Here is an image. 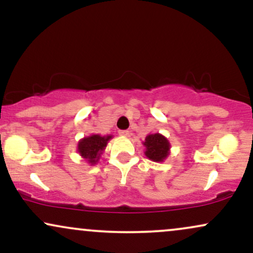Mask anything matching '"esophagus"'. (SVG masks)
<instances>
[{"label": "esophagus", "mask_w": 253, "mask_h": 253, "mask_svg": "<svg viewBox=\"0 0 253 253\" xmlns=\"http://www.w3.org/2000/svg\"><path fill=\"white\" fill-rule=\"evenodd\" d=\"M119 134L123 135V136H127V135H129V132L126 129H121V130H119Z\"/></svg>", "instance_id": "34e87169"}]
</instances>
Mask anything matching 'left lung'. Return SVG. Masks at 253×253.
<instances>
[{
    "instance_id": "obj_1",
    "label": "left lung",
    "mask_w": 253,
    "mask_h": 253,
    "mask_svg": "<svg viewBox=\"0 0 253 253\" xmlns=\"http://www.w3.org/2000/svg\"><path fill=\"white\" fill-rule=\"evenodd\" d=\"M144 146L146 147L145 156L152 162H164L170 153V143L164 135L155 133L145 138Z\"/></svg>"
}]
</instances>
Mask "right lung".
I'll use <instances>...</instances> for the list:
<instances>
[{"label":"right lung","instance_id":"right-lung-1","mask_svg":"<svg viewBox=\"0 0 253 253\" xmlns=\"http://www.w3.org/2000/svg\"><path fill=\"white\" fill-rule=\"evenodd\" d=\"M113 135H106L101 136L100 134H92L90 136H85V138L81 139L78 143L77 151L82 158L85 159L88 163L91 165L96 164L100 161V157L103 153L104 149H106L107 144Z\"/></svg>","mask_w":253,"mask_h":253}]
</instances>
